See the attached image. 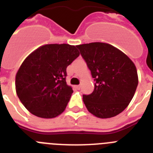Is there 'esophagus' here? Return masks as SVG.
<instances>
[{
    "label": "esophagus",
    "mask_w": 153,
    "mask_h": 153,
    "mask_svg": "<svg viewBox=\"0 0 153 153\" xmlns=\"http://www.w3.org/2000/svg\"><path fill=\"white\" fill-rule=\"evenodd\" d=\"M75 88L76 89H80V86H79V85H78V86H75Z\"/></svg>",
    "instance_id": "esophagus-1"
}]
</instances>
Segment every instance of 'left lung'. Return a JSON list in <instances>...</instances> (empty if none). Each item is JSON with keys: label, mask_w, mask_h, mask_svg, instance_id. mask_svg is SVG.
<instances>
[{"label": "left lung", "mask_w": 153, "mask_h": 153, "mask_svg": "<svg viewBox=\"0 0 153 153\" xmlns=\"http://www.w3.org/2000/svg\"><path fill=\"white\" fill-rule=\"evenodd\" d=\"M76 47L96 81L93 92L82 96L86 108L99 118L117 115L135 94L138 85L135 64L124 52L107 43L92 42Z\"/></svg>", "instance_id": "left-lung-1"}]
</instances>
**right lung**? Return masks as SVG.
<instances>
[{"label": "right lung", "instance_id": "add662e5", "mask_svg": "<svg viewBox=\"0 0 153 153\" xmlns=\"http://www.w3.org/2000/svg\"><path fill=\"white\" fill-rule=\"evenodd\" d=\"M79 52L68 44H48L38 48L22 63L16 75V92L30 113L53 118L65 110L73 93L66 82L67 67Z\"/></svg>", "mask_w": 153, "mask_h": 153}]
</instances>
